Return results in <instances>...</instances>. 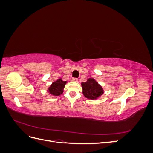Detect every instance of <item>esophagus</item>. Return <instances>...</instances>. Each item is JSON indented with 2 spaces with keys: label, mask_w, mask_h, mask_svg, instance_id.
I'll use <instances>...</instances> for the list:
<instances>
[{
  "label": "esophagus",
  "mask_w": 153,
  "mask_h": 153,
  "mask_svg": "<svg viewBox=\"0 0 153 153\" xmlns=\"http://www.w3.org/2000/svg\"><path fill=\"white\" fill-rule=\"evenodd\" d=\"M72 81L77 82L78 81V78H72Z\"/></svg>",
  "instance_id": "1"
}]
</instances>
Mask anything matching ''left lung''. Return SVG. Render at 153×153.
Listing matches in <instances>:
<instances>
[{"instance_id":"left-lung-1","label":"left lung","mask_w":153,"mask_h":153,"mask_svg":"<svg viewBox=\"0 0 153 153\" xmlns=\"http://www.w3.org/2000/svg\"><path fill=\"white\" fill-rule=\"evenodd\" d=\"M83 94L88 99L96 100L103 94V89L94 78H89L85 82H82Z\"/></svg>"}]
</instances>
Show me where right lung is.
Returning a JSON list of instances; mask_svg holds the SVG:
<instances>
[{
  "label": "right lung",
  "mask_w": 153,
  "mask_h": 153,
  "mask_svg": "<svg viewBox=\"0 0 153 153\" xmlns=\"http://www.w3.org/2000/svg\"><path fill=\"white\" fill-rule=\"evenodd\" d=\"M67 83L66 81L62 80V78H59V79L52 83L49 88L48 92L50 94L53 96H60L62 94L63 89Z\"/></svg>",
  "instance_id": "right-lung-1"
}]
</instances>
